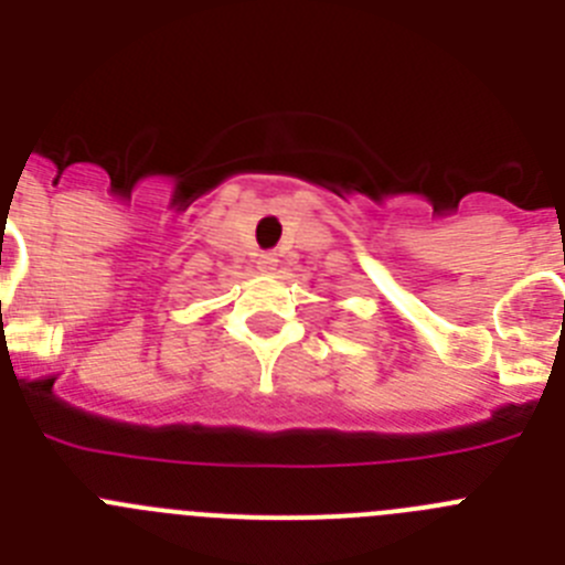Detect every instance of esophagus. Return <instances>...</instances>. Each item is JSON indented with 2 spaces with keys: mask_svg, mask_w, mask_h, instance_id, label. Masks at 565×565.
<instances>
[{
  "mask_svg": "<svg viewBox=\"0 0 565 565\" xmlns=\"http://www.w3.org/2000/svg\"><path fill=\"white\" fill-rule=\"evenodd\" d=\"M277 263H279L277 254H271V252L259 254V257H257V268L263 274H274V271H277Z\"/></svg>",
  "mask_w": 565,
  "mask_h": 565,
  "instance_id": "1",
  "label": "esophagus"
}]
</instances>
